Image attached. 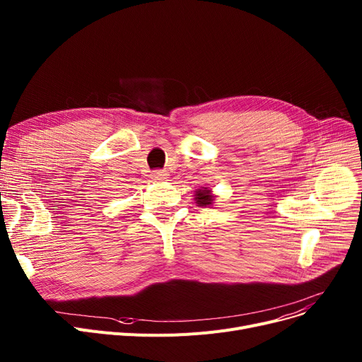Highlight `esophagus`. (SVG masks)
Returning a JSON list of instances; mask_svg holds the SVG:
<instances>
[{
    "label": "esophagus",
    "mask_w": 362,
    "mask_h": 362,
    "mask_svg": "<svg viewBox=\"0 0 362 362\" xmlns=\"http://www.w3.org/2000/svg\"><path fill=\"white\" fill-rule=\"evenodd\" d=\"M167 171L165 170H156L154 173H152V179L156 180H161V179H167Z\"/></svg>",
    "instance_id": "1"
}]
</instances>
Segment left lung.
Segmentation results:
<instances>
[{"mask_svg": "<svg viewBox=\"0 0 362 362\" xmlns=\"http://www.w3.org/2000/svg\"><path fill=\"white\" fill-rule=\"evenodd\" d=\"M194 199L198 204V206H210L214 204L216 195L213 194L210 187H199L195 191Z\"/></svg>", "mask_w": 362, "mask_h": 362, "instance_id": "left-lung-1", "label": "left lung"}]
</instances>
